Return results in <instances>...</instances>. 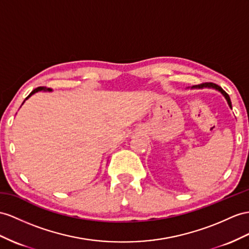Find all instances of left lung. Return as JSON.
Returning <instances> with one entry per match:
<instances>
[{
  "label": "left lung",
  "mask_w": 249,
  "mask_h": 249,
  "mask_svg": "<svg viewBox=\"0 0 249 249\" xmlns=\"http://www.w3.org/2000/svg\"><path fill=\"white\" fill-rule=\"evenodd\" d=\"M205 87H208V88H214V89H216V90H219L223 95H224L225 99H226V101H227V103H228V105H229V107L231 108V98H229V95H228L224 90H223V89H222L219 85L213 84V83H202V84H199V85H194V86H191V89H195V88H196V89H200V88H205Z\"/></svg>",
  "instance_id": "1"
}]
</instances>
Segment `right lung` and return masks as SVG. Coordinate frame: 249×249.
Instances as JSON below:
<instances>
[{
    "label": "right lung",
    "mask_w": 249,
    "mask_h": 249,
    "mask_svg": "<svg viewBox=\"0 0 249 249\" xmlns=\"http://www.w3.org/2000/svg\"><path fill=\"white\" fill-rule=\"evenodd\" d=\"M42 90H43V91H52V89L47 88V87H44V86H40V87H37V88L34 89V90L29 93L28 97H27L26 99H25V100H27V99H28L29 97H31V95H33L34 93H36V92H37V91H42ZM24 102H25V101H24ZM24 102H23V103H24Z\"/></svg>",
    "instance_id": "right-lung-1"
}]
</instances>
